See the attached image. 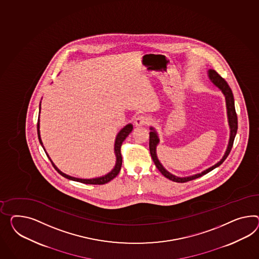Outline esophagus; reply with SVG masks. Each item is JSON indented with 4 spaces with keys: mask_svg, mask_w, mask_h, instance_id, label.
<instances>
[{
    "mask_svg": "<svg viewBox=\"0 0 259 259\" xmlns=\"http://www.w3.org/2000/svg\"><path fill=\"white\" fill-rule=\"evenodd\" d=\"M148 122H149L148 118L146 117V115H143V114L138 115V116L135 118V125H136V126H146V125L148 124Z\"/></svg>",
    "mask_w": 259,
    "mask_h": 259,
    "instance_id": "1",
    "label": "esophagus"
}]
</instances>
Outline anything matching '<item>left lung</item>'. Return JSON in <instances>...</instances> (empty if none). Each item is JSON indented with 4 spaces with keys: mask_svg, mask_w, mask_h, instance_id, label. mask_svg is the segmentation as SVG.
<instances>
[{
    "mask_svg": "<svg viewBox=\"0 0 259 259\" xmlns=\"http://www.w3.org/2000/svg\"><path fill=\"white\" fill-rule=\"evenodd\" d=\"M208 77H209V79L211 80L213 83L216 87H219L220 89L222 90V92L226 96L228 122H229V126H230V130H231L230 131V139H229L228 147L226 149V154L223 157V159H221L219 162L216 163L215 165H213L212 167L206 169V171H204V172H202L201 174H197V175H194V176H192V177H188V178H179V177H176V176H174L172 174L167 172L165 169L163 168V166L160 164L159 159L157 158V154H156V146L159 144V138H158L157 133L154 131V128L150 127V130L152 132H150V133H149V150H150V154H151V158H152L153 161H154L156 167L159 169V172H161L165 178L172 180V181H175V182H179V183L188 182V181H191V180H193V179H198L200 177H202V176L206 175L207 172L212 171L213 169H215L216 167L221 165L226 160V158L229 155V153L231 151V149H232L234 140H235L236 134H237V131H238V116H237L236 109H235V102H234L232 90H231L230 87L228 85V83L226 82V80L223 77H221L219 74L217 73L215 70L210 69L208 71Z\"/></svg>",
    "mask_w": 259,
    "mask_h": 259,
    "instance_id": "8db88e82",
    "label": "left lung"
}]
</instances>
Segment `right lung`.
I'll list each match as a JSON object with an SVG mask.
<instances>
[{
	"label": "right lung",
	"instance_id": "obj_1",
	"mask_svg": "<svg viewBox=\"0 0 259 259\" xmlns=\"http://www.w3.org/2000/svg\"><path fill=\"white\" fill-rule=\"evenodd\" d=\"M133 126L132 124H128L126 125L125 127H123L119 133L117 134L116 136V139H115V144H114V151H115V155H116V164L114 166L112 172H109L106 176L104 177H101L99 179H76L73 177H70V176H67L66 174L61 172L59 169L54 165L52 161V159H50V157L48 156V158L51 160L52 164L53 167L55 168V170L57 172H59L61 176H63L64 178H66L67 179H70V180H74V181H78V182H81V183H84V184H91V185H103V184H106L108 182H110L111 180H113L120 172V169H121V166H122V155H121V146H122V143L125 141L126 137L128 136V134L133 132ZM37 135H38V139H39L40 144L42 146V141L40 139V132H39V119L37 120ZM43 149H44V146H43ZM45 150V149H44Z\"/></svg>",
	"mask_w": 259,
	"mask_h": 259
}]
</instances>
